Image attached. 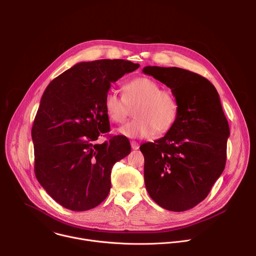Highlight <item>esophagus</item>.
I'll use <instances>...</instances> for the list:
<instances>
[{"label":"esophagus","instance_id":"esophagus-1","mask_svg":"<svg viewBox=\"0 0 256 256\" xmlns=\"http://www.w3.org/2000/svg\"><path fill=\"white\" fill-rule=\"evenodd\" d=\"M130 146H132V150H138V149L140 148L138 142H136V140H132V142H130Z\"/></svg>","mask_w":256,"mask_h":256}]
</instances>
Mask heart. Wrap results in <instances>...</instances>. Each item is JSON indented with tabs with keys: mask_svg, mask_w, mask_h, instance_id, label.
Returning a JSON list of instances; mask_svg holds the SVG:
<instances>
[{
	"mask_svg": "<svg viewBox=\"0 0 256 256\" xmlns=\"http://www.w3.org/2000/svg\"><path fill=\"white\" fill-rule=\"evenodd\" d=\"M124 94L109 89L104 97L105 112L114 122H122L130 112V105L134 108V120L118 128V132L128 138H150L157 132H168L176 120L178 104L173 93L151 78L138 77L128 82Z\"/></svg>",
	"mask_w": 256,
	"mask_h": 256,
	"instance_id": "heart-1",
	"label": "heart"
}]
</instances>
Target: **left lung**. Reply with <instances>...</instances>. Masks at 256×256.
<instances>
[{"mask_svg":"<svg viewBox=\"0 0 256 256\" xmlns=\"http://www.w3.org/2000/svg\"><path fill=\"white\" fill-rule=\"evenodd\" d=\"M142 72L169 87L178 104L167 134L140 147L146 188L163 208L188 210L208 196L225 169L228 120L214 86L204 77L175 66H148Z\"/></svg>","mask_w":256,"mask_h":256,"instance_id":"1","label":"left lung"}]
</instances>
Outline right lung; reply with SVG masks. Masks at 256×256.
<instances>
[{
    "instance_id": "add662e5",
    "label": "right lung",
    "mask_w": 256,
    "mask_h": 256,
    "mask_svg": "<svg viewBox=\"0 0 256 256\" xmlns=\"http://www.w3.org/2000/svg\"><path fill=\"white\" fill-rule=\"evenodd\" d=\"M140 66L126 60L79 62L46 87L31 130L34 172L60 206L82 212L100 204L112 188L114 165L130 153L126 136H109L104 97L124 74Z\"/></svg>"
}]
</instances>
